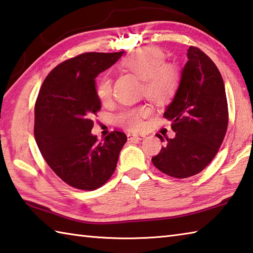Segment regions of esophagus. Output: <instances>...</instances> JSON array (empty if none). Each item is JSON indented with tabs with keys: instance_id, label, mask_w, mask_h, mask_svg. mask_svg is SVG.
<instances>
[{
	"instance_id": "34e87169",
	"label": "esophagus",
	"mask_w": 253,
	"mask_h": 253,
	"mask_svg": "<svg viewBox=\"0 0 253 253\" xmlns=\"http://www.w3.org/2000/svg\"><path fill=\"white\" fill-rule=\"evenodd\" d=\"M127 140L133 141V140H143L145 138V135L143 134H134V133H127Z\"/></svg>"
}]
</instances>
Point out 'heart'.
I'll use <instances>...</instances> for the list:
<instances>
[{
    "label": "heart",
    "mask_w": 253,
    "mask_h": 253,
    "mask_svg": "<svg viewBox=\"0 0 253 253\" xmlns=\"http://www.w3.org/2000/svg\"><path fill=\"white\" fill-rule=\"evenodd\" d=\"M122 66L135 77L143 80V92L150 101L156 104H165L178 88L180 73L176 66L166 63L165 54L160 48L145 46L138 48L127 55ZM112 81L108 77L102 78L96 85V94L103 103L112 97ZM150 110L147 106L127 108L115 115V122L130 131H139L143 127V119Z\"/></svg>",
    "instance_id": "heart-1"
}]
</instances>
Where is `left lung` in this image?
Instances as JSON below:
<instances>
[{
	"mask_svg": "<svg viewBox=\"0 0 253 253\" xmlns=\"http://www.w3.org/2000/svg\"><path fill=\"white\" fill-rule=\"evenodd\" d=\"M178 90L167 106L173 139H167L153 165L178 179L198 174L213 160L228 127V102L222 77L200 48L190 46ZM159 136V135H158ZM162 142V136H159Z\"/></svg>",
	"mask_w": 253,
	"mask_h": 253,
	"instance_id": "1",
	"label": "left lung"
}]
</instances>
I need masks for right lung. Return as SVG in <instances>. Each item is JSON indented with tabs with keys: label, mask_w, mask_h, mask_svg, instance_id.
<instances>
[{
	"label": "right lung",
	"mask_w": 253,
	"mask_h": 253,
	"mask_svg": "<svg viewBox=\"0 0 253 253\" xmlns=\"http://www.w3.org/2000/svg\"><path fill=\"white\" fill-rule=\"evenodd\" d=\"M124 51L83 53L55 66L44 80L34 108V136L42 157L65 183L92 191L117 168L126 135L113 131L99 142L91 133L101 109L95 78Z\"/></svg>",
	"instance_id": "obj_1"
}]
</instances>
